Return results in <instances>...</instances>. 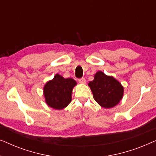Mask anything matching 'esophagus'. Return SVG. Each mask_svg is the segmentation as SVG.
<instances>
[{
	"instance_id": "1",
	"label": "esophagus",
	"mask_w": 156,
	"mask_h": 156,
	"mask_svg": "<svg viewBox=\"0 0 156 156\" xmlns=\"http://www.w3.org/2000/svg\"><path fill=\"white\" fill-rule=\"evenodd\" d=\"M79 82L80 83V84H85L86 83V80H85L84 78H81V79H79Z\"/></svg>"
}]
</instances>
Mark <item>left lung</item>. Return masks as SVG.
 <instances>
[{"label": "left lung", "mask_w": 156, "mask_h": 156, "mask_svg": "<svg viewBox=\"0 0 156 156\" xmlns=\"http://www.w3.org/2000/svg\"><path fill=\"white\" fill-rule=\"evenodd\" d=\"M94 99L101 107L110 108L118 104L123 98V87L112 76L97 72L94 79L88 84Z\"/></svg>", "instance_id": "obj_1"}]
</instances>
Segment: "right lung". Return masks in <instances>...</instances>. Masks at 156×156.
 <instances>
[{
	"mask_svg": "<svg viewBox=\"0 0 156 156\" xmlns=\"http://www.w3.org/2000/svg\"><path fill=\"white\" fill-rule=\"evenodd\" d=\"M76 81L72 78L65 79L59 74L44 85L43 91L47 104L55 109L61 110L72 101V93Z\"/></svg>",
	"mask_w": 156,
	"mask_h": 156,
	"instance_id": "right-lung-1",
	"label": "right lung"
}]
</instances>
